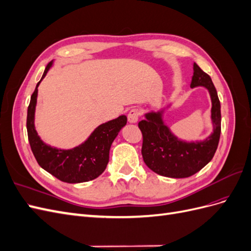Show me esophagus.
<instances>
[{
    "label": "esophagus",
    "instance_id": "34e87169",
    "mask_svg": "<svg viewBox=\"0 0 251 251\" xmlns=\"http://www.w3.org/2000/svg\"><path fill=\"white\" fill-rule=\"evenodd\" d=\"M139 116H140V111L138 109H132L127 114L128 123H131V124L137 123Z\"/></svg>",
    "mask_w": 251,
    "mask_h": 251
}]
</instances>
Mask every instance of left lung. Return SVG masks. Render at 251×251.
Returning <instances> with one entry per match:
<instances>
[{"instance_id": "obj_1", "label": "left lung", "mask_w": 251, "mask_h": 251, "mask_svg": "<svg viewBox=\"0 0 251 251\" xmlns=\"http://www.w3.org/2000/svg\"><path fill=\"white\" fill-rule=\"evenodd\" d=\"M205 87L211 98L214 132L203 141L186 142L178 139L162 120V112H150L139 121L142 133L141 154L148 168L170 178H187L198 173L214 157L221 134V104L208 74L194 63L191 88Z\"/></svg>"}]
</instances>
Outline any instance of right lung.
<instances>
[{
  "mask_svg": "<svg viewBox=\"0 0 251 251\" xmlns=\"http://www.w3.org/2000/svg\"><path fill=\"white\" fill-rule=\"evenodd\" d=\"M52 66L50 62L37 82L27 112L28 140L37 163L42 169L67 183H81L93 180L104 172L109 162L112 142L126 125V116L121 115L97 126L90 137L72 150H59L44 143L34 126L37 87Z\"/></svg>",
  "mask_w": 251,
  "mask_h": 251,
  "instance_id": "1",
  "label": "right lung"
}]
</instances>
